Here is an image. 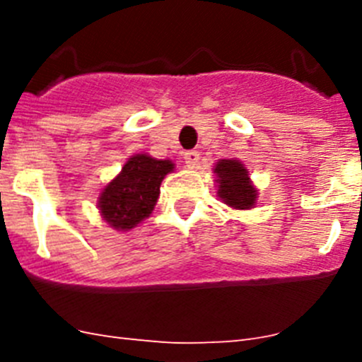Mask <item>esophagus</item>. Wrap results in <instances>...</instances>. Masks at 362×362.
Segmentation results:
<instances>
[{
  "mask_svg": "<svg viewBox=\"0 0 362 362\" xmlns=\"http://www.w3.org/2000/svg\"><path fill=\"white\" fill-rule=\"evenodd\" d=\"M185 165H187L188 168H196V166L199 165V152H197V150H188V152L185 153Z\"/></svg>",
  "mask_w": 362,
  "mask_h": 362,
  "instance_id": "1",
  "label": "esophagus"
}]
</instances>
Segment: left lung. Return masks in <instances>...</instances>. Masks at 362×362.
<instances>
[{
    "label": "left lung",
    "mask_w": 362,
    "mask_h": 362,
    "mask_svg": "<svg viewBox=\"0 0 362 362\" xmlns=\"http://www.w3.org/2000/svg\"><path fill=\"white\" fill-rule=\"evenodd\" d=\"M217 175V196L235 210H250L257 203V190L252 185L250 174L239 159H221L214 166Z\"/></svg>",
    "instance_id": "1"
}]
</instances>
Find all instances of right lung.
<instances>
[{
  "instance_id": "1",
  "label": "right lung",
  "mask_w": 362,
  "mask_h": 362,
  "mask_svg": "<svg viewBox=\"0 0 362 362\" xmlns=\"http://www.w3.org/2000/svg\"><path fill=\"white\" fill-rule=\"evenodd\" d=\"M172 170L170 159H156L148 153L132 156L99 196L98 209L103 221L119 232L139 225L152 214L161 181Z\"/></svg>"
}]
</instances>
